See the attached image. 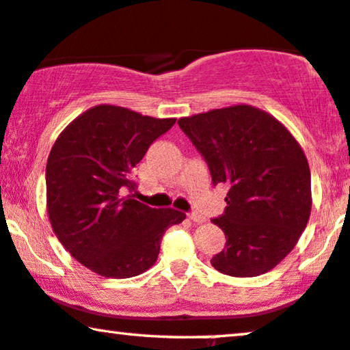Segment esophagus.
<instances>
[{
    "label": "esophagus",
    "mask_w": 350,
    "mask_h": 350,
    "mask_svg": "<svg viewBox=\"0 0 350 350\" xmlns=\"http://www.w3.org/2000/svg\"><path fill=\"white\" fill-rule=\"evenodd\" d=\"M189 219L192 222H198V224H202V222H204V217L202 216V214H198V213H192V214H189Z\"/></svg>",
    "instance_id": "1"
}]
</instances>
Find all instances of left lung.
I'll use <instances>...</instances> for the list:
<instances>
[{
  "label": "left lung",
  "instance_id": "obj_1",
  "mask_svg": "<svg viewBox=\"0 0 350 350\" xmlns=\"http://www.w3.org/2000/svg\"><path fill=\"white\" fill-rule=\"evenodd\" d=\"M178 124L206 160L213 184L229 187L226 213L213 219L227 237L213 267L258 277L295 248L310 217V170L285 124L239 104L183 116Z\"/></svg>",
  "mask_w": 350,
  "mask_h": 350
}]
</instances>
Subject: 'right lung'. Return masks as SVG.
I'll use <instances>...</instances> for the list:
<instances>
[{"label":"right lung","mask_w":350,"mask_h":350,"mask_svg":"<svg viewBox=\"0 0 350 350\" xmlns=\"http://www.w3.org/2000/svg\"><path fill=\"white\" fill-rule=\"evenodd\" d=\"M176 118H153L100 104L55 139L46 163V209L55 237L78 262L107 278H129L157 262L167 227L185 214L150 208L134 190L133 171Z\"/></svg>","instance_id":"obj_1"}]
</instances>
